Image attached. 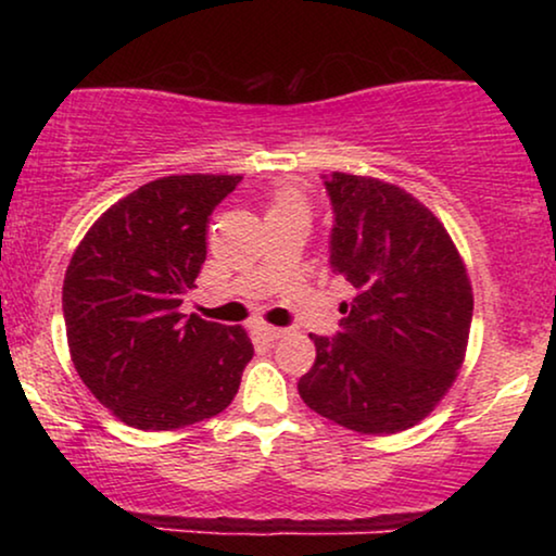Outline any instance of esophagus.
Here are the masks:
<instances>
[{"label":"esophagus","mask_w":556,"mask_h":556,"mask_svg":"<svg viewBox=\"0 0 556 556\" xmlns=\"http://www.w3.org/2000/svg\"><path fill=\"white\" fill-rule=\"evenodd\" d=\"M255 331L261 333L265 341H276V339H280L286 333V329H278V326H270V324H257Z\"/></svg>","instance_id":"34e87169"}]
</instances>
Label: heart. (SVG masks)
<instances>
[{
  "label": "heart",
  "instance_id": "1",
  "mask_svg": "<svg viewBox=\"0 0 556 556\" xmlns=\"http://www.w3.org/2000/svg\"><path fill=\"white\" fill-rule=\"evenodd\" d=\"M293 210H306V200H303L301 189L283 185L273 194V210L270 212H293Z\"/></svg>",
  "mask_w": 556,
  "mask_h": 556
}]
</instances>
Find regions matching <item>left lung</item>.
<instances>
[{"mask_svg":"<svg viewBox=\"0 0 556 556\" xmlns=\"http://www.w3.org/2000/svg\"><path fill=\"white\" fill-rule=\"evenodd\" d=\"M333 210L329 263L354 288L341 331L316 337L299 394L326 420L390 435L428 417L466 356L473 291L443 223L405 189L324 177Z\"/></svg>","mask_w":556,"mask_h":556,"instance_id":"left-lung-1","label":"left lung"}]
</instances>
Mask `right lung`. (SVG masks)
<instances>
[{
    "instance_id": "1",
    "label": "right lung",
    "mask_w": 556,
    "mask_h": 556,
    "mask_svg": "<svg viewBox=\"0 0 556 556\" xmlns=\"http://www.w3.org/2000/svg\"><path fill=\"white\" fill-rule=\"evenodd\" d=\"M232 174H174L111 204L63 283L67 346L96 400L139 430L215 417L238 394L253 344L242 326L179 314L207 257L212 210Z\"/></svg>"
}]
</instances>
